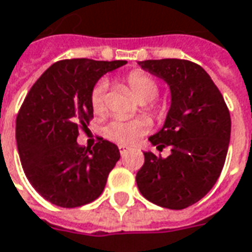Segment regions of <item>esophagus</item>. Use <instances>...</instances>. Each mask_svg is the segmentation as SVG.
<instances>
[{"mask_svg":"<svg viewBox=\"0 0 252 252\" xmlns=\"http://www.w3.org/2000/svg\"><path fill=\"white\" fill-rule=\"evenodd\" d=\"M119 150H120L121 156H124L126 151L129 150V147H126V146H123V144H120V146H119Z\"/></svg>","mask_w":252,"mask_h":252,"instance_id":"obj_1","label":"esophagus"}]
</instances>
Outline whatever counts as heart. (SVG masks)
<instances>
[{
    "instance_id": "heart-1",
    "label": "heart",
    "mask_w": 252,
    "mask_h": 252,
    "mask_svg": "<svg viewBox=\"0 0 252 252\" xmlns=\"http://www.w3.org/2000/svg\"><path fill=\"white\" fill-rule=\"evenodd\" d=\"M126 86L131 91V94L136 101L140 103L150 102L147 109L156 113L157 116H163L168 112V103L166 102H156L154 98L158 95L159 86L156 79H153L143 72H131L126 79ZM105 95H106V84L101 82L98 83L91 91L90 102L93 112L96 116H102L106 112L105 105ZM151 121L147 117H138L133 120H123V119H114L105 126V136L114 143L123 144V146H132L138 142L139 139L147 132L150 131Z\"/></svg>"
}]
</instances>
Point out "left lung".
Returning a JSON list of instances; mask_svg holds the SVG:
<instances>
[{
	"instance_id": "obj_1",
	"label": "left lung",
	"mask_w": 252,
	"mask_h": 252,
	"mask_svg": "<svg viewBox=\"0 0 252 252\" xmlns=\"http://www.w3.org/2000/svg\"><path fill=\"white\" fill-rule=\"evenodd\" d=\"M139 65L168 83L172 103L162 129L149 138L157 150L144 154L136 173L140 193L154 205L181 210L209 192L224 168L230 114L212 77L188 60H146Z\"/></svg>"
}]
</instances>
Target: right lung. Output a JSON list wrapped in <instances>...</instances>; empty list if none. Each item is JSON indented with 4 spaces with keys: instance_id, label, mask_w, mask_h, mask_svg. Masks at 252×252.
I'll use <instances>...</instances> for the list:
<instances>
[{
    "instance_id": "1",
    "label": "right lung",
    "mask_w": 252,
    "mask_h": 252,
    "mask_svg": "<svg viewBox=\"0 0 252 252\" xmlns=\"http://www.w3.org/2000/svg\"><path fill=\"white\" fill-rule=\"evenodd\" d=\"M126 61L61 60L28 91L16 117V142L24 173L35 191L60 207L95 200L120 159L119 147L99 138L93 149L77 143L94 117L91 91L102 75Z\"/></svg>"
}]
</instances>
